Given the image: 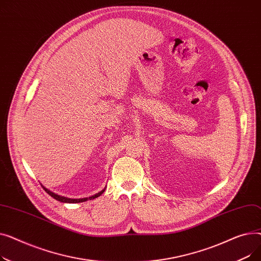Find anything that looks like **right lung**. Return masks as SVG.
Returning a JSON list of instances; mask_svg holds the SVG:
<instances>
[{"label":"right lung","mask_w":261,"mask_h":261,"mask_svg":"<svg viewBox=\"0 0 261 261\" xmlns=\"http://www.w3.org/2000/svg\"><path fill=\"white\" fill-rule=\"evenodd\" d=\"M41 186L43 187V189L46 191V193H47L50 197H53L54 199H56V200H58V201H60V202H63V203H79V202H85V201H88L89 199H90V200H93V199H95V198L99 197L100 195H102V193L105 191V189H103V190H101V191H100V193L96 194V195H94V196H92V197H89V198H84V199H70V198H65V197L59 196V195H57V194H54L53 191L48 190V189H47V188H45L43 185H41Z\"/></svg>","instance_id":"right-lung-1"}]
</instances>
